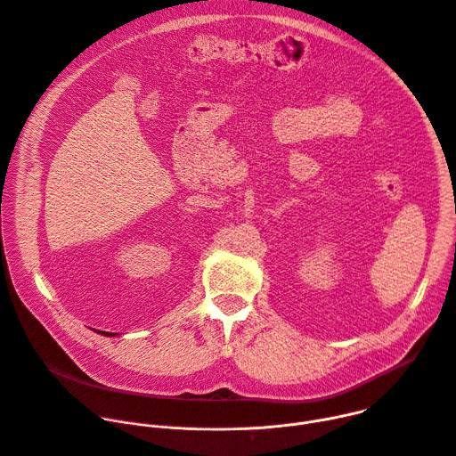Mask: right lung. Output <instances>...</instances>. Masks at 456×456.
<instances>
[{"mask_svg":"<svg viewBox=\"0 0 456 456\" xmlns=\"http://www.w3.org/2000/svg\"><path fill=\"white\" fill-rule=\"evenodd\" d=\"M102 336H115V334H111V332H101Z\"/></svg>","mask_w":456,"mask_h":456,"instance_id":"right-lung-1","label":"right lung"}]
</instances>
